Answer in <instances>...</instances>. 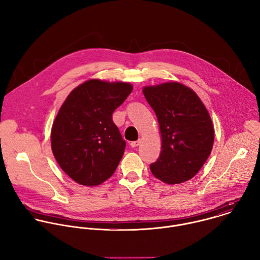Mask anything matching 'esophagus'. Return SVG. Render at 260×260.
<instances>
[{"mask_svg":"<svg viewBox=\"0 0 260 260\" xmlns=\"http://www.w3.org/2000/svg\"><path fill=\"white\" fill-rule=\"evenodd\" d=\"M140 144H141V140H140V139H139V140H138V141H135V142H132V143H131V146H132V147H133V148H135V147H138V146H139V145H140Z\"/></svg>","mask_w":260,"mask_h":260,"instance_id":"obj_1","label":"esophagus"}]
</instances>
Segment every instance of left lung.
I'll list each match as a JSON object with an SVG mask.
<instances>
[{"instance_id": "obj_1", "label": "left lung", "mask_w": 260, "mask_h": 260, "mask_svg": "<svg viewBox=\"0 0 260 260\" xmlns=\"http://www.w3.org/2000/svg\"><path fill=\"white\" fill-rule=\"evenodd\" d=\"M142 91L154 110L161 137L160 154L150 165L151 173L171 185L190 180L213 148L214 126L209 111L191 88L180 82L148 85Z\"/></svg>"}]
</instances>
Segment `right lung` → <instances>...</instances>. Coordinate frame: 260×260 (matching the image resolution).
Segmentation results:
<instances>
[{
    "mask_svg": "<svg viewBox=\"0 0 260 260\" xmlns=\"http://www.w3.org/2000/svg\"><path fill=\"white\" fill-rule=\"evenodd\" d=\"M128 82L89 79L74 88L51 127V149L60 169L76 183L98 186L112 176L125 141L112 114L128 96Z\"/></svg>",
    "mask_w": 260,
    "mask_h": 260,
    "instance_id": "1",
    "label": "right lung"
}]
</instances>
